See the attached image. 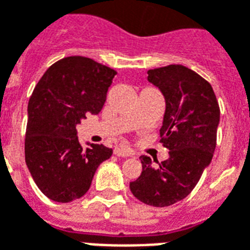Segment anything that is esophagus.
<instances>
[{
    "mask_svg": "<svg viewBox=\"0 0 250 250\" xmlns=\"http://www.w3.org/2000/svg\"><path fill=\"white\" fill-rule=\"evenodd\" d=\"M114 153L116 156H123V158H128V156H134L135 152L132 149L125 148V147H120V148L114 149Z\"/></svg>",
    "mask_w": 250,
    "mask_h": 250,
    "instance_id": "1",
    "label": "esophagus"
}]
</instances>
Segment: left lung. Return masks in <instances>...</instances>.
I'll return each instance as SVG.
<instances>
[{
  "mask_svg": "<svg viewBox=\"0 0 250 250\" xmlns=\"http://www.w3.org/2000/svg\"><path fill=\"white\" fill-rule=\"evenodd\" d=\"M148 82L162 91L166 112L160 143L169 158L153 166L140 156L142 173L130 183L132 195L152 207H168L189 195L213 158L220 107L213 88L203 77L182 64L148 70Z\"/></svg>",
  "mask_w": 250,
  "mask_h": 250,
  "instance_id": "obj_1",
  "label": "left lung"
}]
</instances>
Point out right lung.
<instances>
[{
    "mask_svg": "<svg viewBox=\"0 0 250 250\" xmlns=\"http://www.w3.org/2000/svg\"><path fill=\"white\" fill-rule=\"evenodd\" d=\"M115 70L86 57L51 64L37 83L27 106L25 160L41 192L57 203L81 199L99 164L111 158L103 144L83 148L77 125L102 110Z\"/></svg>",
    "mask_w": 250,
    "mask_h": 250,
    "instance_id": "1",
    "label": "right lung"
}]
</instances>
